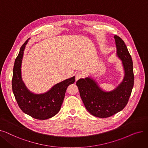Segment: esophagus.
Masks as SVG:
<instances>
[{"label": "esophagus", "mask_w": 148, "mask_h": 148, "mask_svg": "<svg viewBox=\"0 0 148 148\" xmlns=\"http://www.w3.org/2000/svg\"><path fill=\"white\" fill-rule=\"evenodd\" d=\"M83 77H84V74H83L82 73H81V72H78V73H77L76 74V75H75V80H76V81L78 80L79 79H81V78H83Z\"/></svg>", "instance_id": "1"}]
</instances>
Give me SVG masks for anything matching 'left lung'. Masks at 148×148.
I'll return each instance as SVG.
<instances>
[{
  "instance_id": "8db88e82",
  "label": "left lung",
  "mask_w": 148,
  "mask_h": 148,
  "mask_svg": "<svg viewBox=\"0 0 148 148\" xmlns=\"http://www.w3.org/2000/svg\"><path fill=\"white\" fill-rule=\"evenodd\" d=\"M117 56L122 60L125 75L114 90L106 92L90 77L76 82L83 103L87 110L98 118H108L123 110L127 104L134 86L133 64L127 46L122 39L114 36Z\"/></svg>"
}]
</instances>
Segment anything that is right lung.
<instances>
[{
  "instance_id": "obj_1",
  "label": "right lung",
  "mask_w": 148,
  "mask_h": 148,
  "mask_svg": "<svg viewBox=\"0 0 148 148\" xmlns=\"http://www.w3.org/2000/svg\"><path fill=\"white\" fill-rule=\"evenodd\" d=\"M28 40L21 47L15 60L12 79L13 94L20 109L33 118L45 120L55 116L60 110L69 84L75 82V77L53 86L44 94H35L29 91L21 79V66L23 53Z\"/></svg>"
}]
</instances>
